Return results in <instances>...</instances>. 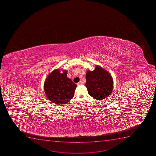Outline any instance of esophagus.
<instances>
[{
	"label": "esophagus",
	"instance_id": "34e87169",
	"mask_svg": "<svg viewBox=\"0 0 156 156\" xmlns=\"http://www.w3.org/2000/svg\"><path fill=\"white\" fill-rule=\"evenodd\" d=\"M77 84L78 86H79V85H82V84H83V83H82V81H80V82H78Z\"/></svg>",
	"mask_w": 156,
	"mask_h": 156
}]
</instances>
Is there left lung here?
<instances>
[{
    "label": "left lung",
    "mask_w": 156,
    "mask_h": 156,
    "mask_svg": "<svg viewBox=\"0 0 156 156\" xmlns=\"http://www.w3.org/2000/svg\"><path fill=\"white\" fill-rule=\"evenodd\" d=\"M85 86L88 94L95 99L100 100L111 94L113 81L111 75L100 66H96L93 71L88 70L86 74Z\"/></svg>",
    "instance_id": "8db88e82"
}]
</instances>
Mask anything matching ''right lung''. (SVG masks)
<instances>
[{
    "label": "right lung",
    "instance_id": "right-lung-1",
    "mask_svg": "<svg viewBox=\"0 0 156 156\" xmlns=\"http://www.w3.org/2000/svg\"><path fill=\"white\" fill-rule=\"evenodd\" d=\"M66 74V70L60 73V69H55L48 75L44 84L47 97L55 104H66L74 96L77 86Z\"/></svg>",
    "mask_w": 156,
    "mask_h": 156
}]
</instances>
